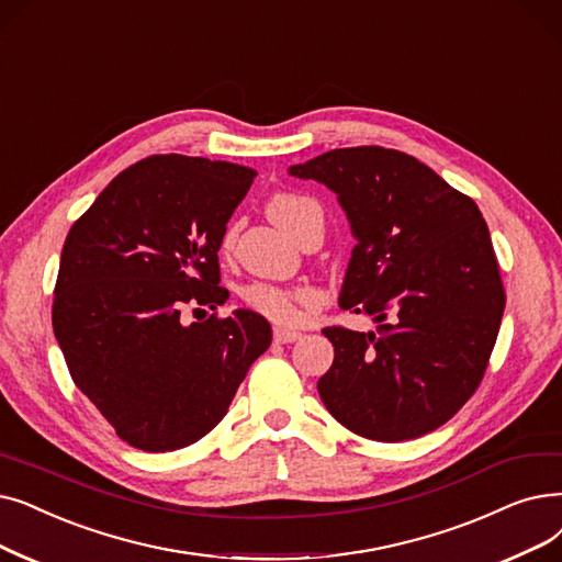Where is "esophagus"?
Wrapping results in <instances>:
<instances>
[{
	"label": "esophagus",
	"mask_w": 562,
	"mask_h": 562,
	"mask_svg": "<svg viewBox=\"0 0 562 562\" xmlns=\"http://www.w3.org/2000/svg\"><path fill=\"white\" fill-rule=\"evenodd\" d=\"M273 339L278 341V345H289V341L301 339V333L299 330H289V328H276L273 330Z\"/></svg>",
	"instance_id": "obj_1"
}]
</instances>
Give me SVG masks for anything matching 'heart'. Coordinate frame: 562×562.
I'll use <instances>...</instances> for the list:
<instances>
[{"instance_id":"heart-1","label":"heart","mask_w":562,"mask_h":562,"mask_svg":"<svg viewBox=\"0 0 562 562\" xmlns=\"http://www.w3.org/2000/svg\"><path fill=\"white\" fill-rule=\"evenodd\" d=\"M268 213H271V217L282 229L296 234V229L310 213L322 211L314 200L303 198V194H276L271 204H268ZM243 301H246L252 312L276 324H296L310 310L319 305V296L310 289L289 291L266 282H257L243 289Z\"/></svg>"}]
</instances>
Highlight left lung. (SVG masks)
Segmentation results:
<instances>
[{
	"label": "left lung",
	"mask_w": 562,
	"mask_h": 562,
	"mask_svg": "<svg viewBox=\"0 0 562 562\" xmlns=\"http://www.w3.org/2000/svg\"><path fill=\"white\" fill-rule=\"evenodd\" d=\"M289 175L337 194L356 238L339 307L379 324L324 328L335 360L316 387L330 416L387 443L441 427L480 385L505 310L477 204L383 146L333 149Z\"/></svg>",
	"instance_id": "obj_1"
}]
</instances>
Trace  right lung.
Instances as JSON below:
<instances>
[{
    "label": "right lung",
    "instance_id": "obj_1",
    "mask_svg": "<svg viewBox=\"0 0 562 562\" xmlns=\"http://www.w3.org/2000/svg\"><path fill=\"white\" fill-rule=\"evenodd\" d=\"M255 177L227 160L144 158L66 236L55 337L82 395L133 448L200 441L271 347V326L252 310L181 322L186 305L215 310L229 299L217 250Z\"/></svg>",
    "mask_w": 562,
    "mask_h": 562
}]
</instances>
